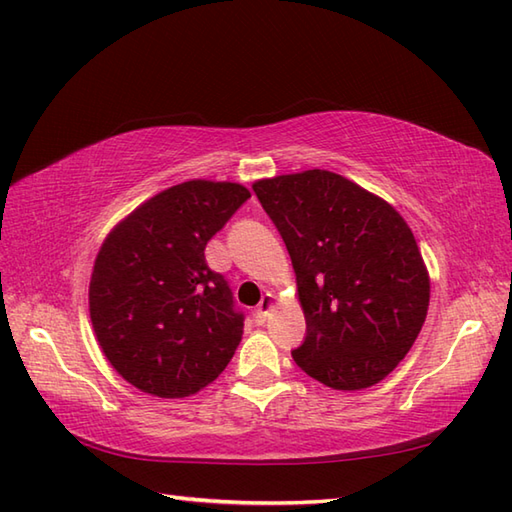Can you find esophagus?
Instances as JSON below:
<instances>
[{
	"instance_id": "34e87169",
	"label": "esophagus",
	"mask_w": 512,
	"mask_h": 512,
	"mask_svg": "<svg viewBox=\"0 0 512 512\" xmlns=\"http://www.w3.org/2000/svg\"><path fill=\"white\" fill-rule=\"evenodd\" d=\"M270 310H273V297L266 295L262 301H259V306H257L255 312H253V314H255V321H257V323H264Z\"/></svg>"
}]
</instances>
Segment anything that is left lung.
Listing matches in <instances>:
<instances>
[{"label":"left lung","instance_id":"left-lung-1","mask_svg":"<svg viewBox=\"0 0 512 512\" xmlns=\"http://www.w3.org/2000/svg\"><path fill=\"white\" fill-rule=\"evenodd\" d=\"M297 273L306 339L295 363L332 389L383 380L418 339L429 275L394 206L332 171L253 184Z\"/></svg>","mask_w":512,"mask_h":512}]
</instances>
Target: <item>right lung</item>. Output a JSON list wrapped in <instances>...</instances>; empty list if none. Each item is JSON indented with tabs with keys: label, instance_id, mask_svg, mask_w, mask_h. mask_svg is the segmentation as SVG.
I'll use <instances>...</instances> for the list:
<instances>
[{
	"label": "right lung",
	"instance_id": "1",
	"mask_svg": "<svg viewBox=\"0 0 512 512\" xmlns=\"http://www.w3.org/2000/svg\"><path fill=\"white\" fill-rule=\"evenodd\" d=\"M248 198L242 184L189 180L107 235L90 281V317L127 383L184 398L224 372L242 341L244 312L204 248Z\"/></svg>",
	"mask_w": 512,
	"mask_h": 512
}]
</instances>
